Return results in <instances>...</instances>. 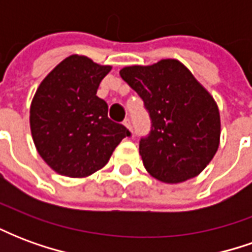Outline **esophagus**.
<instances>
[{
  "label": "esophagus",
  "mask_w": 252,
  "mask_h": 252,
  "mask_svg": "<svg viewBox=\"0 0 252 252\" xmlns=\"http://www.w3.org/2000/svg\"><path fill=\"white\" fill-rule=\"evenodd\" d=\"M123 124H124V126H126V128H128V129H129V131L132 132V124H131V120H129V119H128V117H126V120L123 121Z\"/></svg>",
  "instance_id": "1"
}]
</instances>
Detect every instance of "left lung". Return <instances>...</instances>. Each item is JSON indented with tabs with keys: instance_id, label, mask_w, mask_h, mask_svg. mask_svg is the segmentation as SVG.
I'll list each match as a JSON object with an SVG mask.
<instances>
[{
	"instance_id": "left-lung-1",
	"label": "left lung",
	"mask_w": 252,
	"mask_h": 252,
	"mask_svg": "<svg viewBox=\"0 0 252 252\" xmlns=\"http://www.w3.org/2000/svg\"><path fill=\"white\" fill-rule=\"evenodd\" d=\"M120 75L151 119V131L139 143L146 170L164 184L200 174L220 143V113L208 90L175 59L124 67Z\"/></svg>"
}]
</instances>
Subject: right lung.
<instances>
[{
	"label": "right lung",
	"instance_id": "obj_1",
	"mask_svg": "<svg viewBox=\"0 0 252 252\" xmlns=\"http://www.w3.org/2000/svg\"><path fill=\"white\" fill-rule=\"evenodd\" d=\"M110 66L82 55L59 63L32 99L31 132L36 150L52 170L71 178L93 174L108 163L131 132L108 117V104L97 89Z\"/></svg>",
	"mask_w": 252,
	"mask_h": 252
}]
</instances>
